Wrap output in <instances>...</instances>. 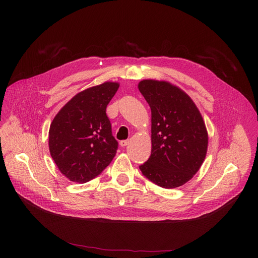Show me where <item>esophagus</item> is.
Segmentation results:
<instances>
[{
	"instance_id": "esophagus-1",
	"label": "esophagus",
	"mask_w": 258,
	"mask_h": 258,
	"mask_svg": "<svg viewBox=\"0 0 258 258\" xmlns=\"http://www.w3.org/2000/svg\"><path fill=\"white\" fill-rule=\"evenodd\" d=\"M127 144H128V140H122V141H120V145H121L122 147L126 146Z\"/></svg>"
}]
</instances>
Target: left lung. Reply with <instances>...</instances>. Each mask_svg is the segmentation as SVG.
Listing matches in <instances>:
<instances>
[{"label":"left lung","instance_id":"left-lung-1","mask_svg":"<svg viewBox=\"0 0 258 258\" xmlns=\"http://www.w3.org/2000/svg\"><path fill=\"white\" fill-rule=\"evenodd\" d=\"M138 88L152 110V154L139 168L160 187H180L205 160V122L192 99L168 81L144 79Z\"/></svg>","mask_w":258,"mask_h":258}]
</instances>
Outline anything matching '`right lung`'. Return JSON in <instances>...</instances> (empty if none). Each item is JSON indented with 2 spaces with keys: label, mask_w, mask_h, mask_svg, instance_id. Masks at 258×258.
Returning a JSON list of instances; mask_svg holds the SVG:
<instances>
[{
  "label": "right lung",
  "mask_w": 258,
  "mask_h": 258,
  "mask_svg": "<svg viewBox=\"0 0 258 258\" xmlns=\"http://www.w3.org/2000/svg\"><path fill=\"white\" fill-rule=\"evenodd\" d=\"M119 88L105 83L77 93L54 117L49 151L59 171L76 183L96 178L111 163L118 142L105 110Z\"/></svg>",
  "instance_id": "obj_1"
}]
</instances>
